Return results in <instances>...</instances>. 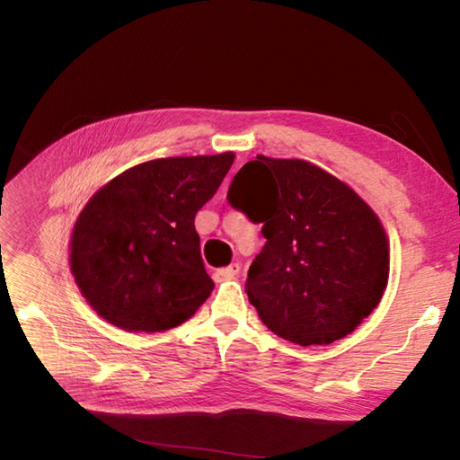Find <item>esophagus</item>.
Instances as JSON below:
<instances>
[{
  "label": "esophagus",
  "mask_w": 460,
  "mask_h": 460,
  "mask_svg": "<svg viewBox=\"0 0 460 460\" xmlns=\"http://www.w3.org/2000/svg\"><path fill=\"white\" fill-rule=\"evenodd\" d=\"M239 270H241L239 262H231L229 267L215 270V272H213V279H215V280H229V279H235V277L239 275Z\"/></svg>",
  "instance_id": "esophagus-1"
}]
</instances>
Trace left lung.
<instances>
[{"mask_svg":"<svg viewBox=\"0 0 460 460\" xmlns=\"http://www.w3.org/2000/svg\"><path fill=\"white\" fill-rule=\"evenodd\" d=\"M229 203L262 223L247 296L269 330L300 346L351 334L384 296L389 241L376 211L336 175L306 160L247 162Z\"/></svg>","mask_w":460,"mask_h":460,"instance_id":"left-lung-1","label":"left lung"}]
</instances>
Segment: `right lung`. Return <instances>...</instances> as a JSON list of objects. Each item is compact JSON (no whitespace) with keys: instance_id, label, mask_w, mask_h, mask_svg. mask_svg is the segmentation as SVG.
Segmentation results:
<instances>
[{"instance_id":"1","label":"right lung","mask_w":460,"mask_h":460,"mask_svg":"<svg viewBox=\"0 0 460 460\" xmlns=\"http://www.w3.org/2000/svg\"><path fill=\"white\" fill-rule=\"evenodd\" d=\"M235 154L134 165L104 183L75 221L68 265L93 310L126 332H164L213 290L195 213L219 190Z\"/></svg>"}]
</instances>
